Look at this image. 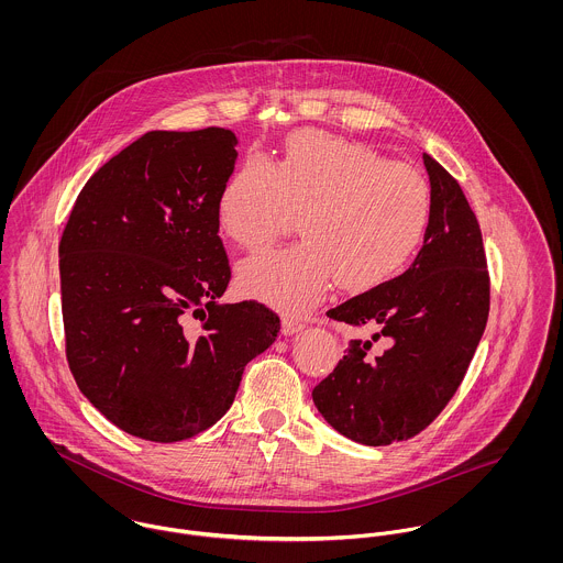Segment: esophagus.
<instances>
[{"instance_id":"1","label":"esophagus","mask_w":563,"mask_h":563,"mask_svg":"<svg viewBox=\"0 0 563 563\" xmlns=\"http://www.w3.org/2000/svg\"><path fill=\"white\" fill-rule=\"evenodd\" d=\"M303 327H306V322L301 321L299 317H295V314H286V317L282 319V331H284L286 335H292V333L301 331Z\"/></svg>"}]
</instances>
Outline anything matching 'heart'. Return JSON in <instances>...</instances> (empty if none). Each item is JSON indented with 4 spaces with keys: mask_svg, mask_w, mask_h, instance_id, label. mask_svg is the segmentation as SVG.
<instances>
[{
    "mask_svg": "<svg viewBox=\"0 0 563 563\" xmlns=\"http://www.w3.org/2000/svg\"><path fill=\"white\" fill-rule=\"evenodd\" d=\"M297 212L306 241L255 253L239 268L244 295L286 312L312 308L333 275L349 290L397 275L427 234L431 186L368 145L303 130L275 166L242 162L219 197L221 228L244 249L271 244Z\"/></svg>",
    "mask_w": 563,
    "mask_h": 563,
    "instance_id": "1",
    "label": "heart"
}]
</instances>
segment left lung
<instances>
[{
  "label": "left lung",
  "mask_w": 563,
  "mask_h": 563,
  "mask_svg": "<svg viewBox=\"0 0 563 563\" xmlns=\"http://www.w3.org/2000/svg\"><path fill=\"white\" fill-rule=\"evenodd\" d=\"M431 221L411 266L327 312L368 327L351 340L312 399L349 440L386 446L420 433L457 393L489 312L482 230L457 179L422 154ZM379 341L385 349L372 353Z\"/></svg>",
  "instance_id": "obj_1"
}]
</instances>
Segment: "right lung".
Instances as JSON below:
<instances>
[{"mask_svg":"<svg viewBox=\"0 0 563 563\" xmlns=\"http://www.w3.org/2000/svg\"><path fill=\"white\" fill-rule=\"evenodd\" d=\"M236 145L225 128L147 132L86 181L63 232L69 368L130 435L179 442L212 427L277 338L262 303H219L232 277L219 197Z\"/></svg>","mask_w":563,"mask_h":563,"instance_id":"1","label":"right lung"}]
</instances>
